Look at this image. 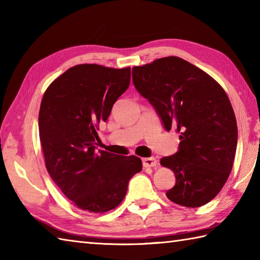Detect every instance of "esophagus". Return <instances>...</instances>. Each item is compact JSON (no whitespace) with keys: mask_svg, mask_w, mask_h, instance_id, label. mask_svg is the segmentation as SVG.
I'll list each match as a JSON object with an SVG mask.
<instances>
[{"mask_svg":"<svg viewBox=\"0 0 260 260\" xmlns=\"http://www.w3.org/2000/svg\"><path fill=\"white\" fill-rule=\"evenodd\" d=\"M157 161L155 157H147V158H143V167L144 168H154L156 167Z\"/></svg>","mask_w":260,"mask_h":260,"instance_id":"esophagus-1","label":"esophagus"}]
</instances>
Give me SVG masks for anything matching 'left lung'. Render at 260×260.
<instances>
[{"instance_id":"obj_1","label":"left lung","mask_w":260,"mask_h":260,"mask_svg":"<svg viewBox=\"0 0 260 260\" xmlns=\"http://www.w3.org/2000/svg\"><path fill=\"white\" fill-rule=\"evenodd\" d=\"M133 84L168 132L180 133L179 150L161 158L175 174L167 191L187 208L210 202L234 165L238 129L227 93L212 77L179 57H165L132 70Z\"/></svg>"}]
</instances>
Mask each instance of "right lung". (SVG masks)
I'll use <instances>...</instances> for the list:
<instances>
[{"label":"right lung","mask_w":260,"mask_h":260,"mask_svg":"<svg viewBox=\"0 0 260 260\" xmlns=\"http://www.w3.org/2000/svg\"><path fill=\"white\" fill-rule=\"evenodd\" d=\"M131 68L77 64L43 95L39 133L46 168L60 190L81 210L103 213L124 200L129 180L142 171L137 156L96 151V128L127 90Z\"/></svg>","instance_id":"right-lung-1"}]
</instances>
